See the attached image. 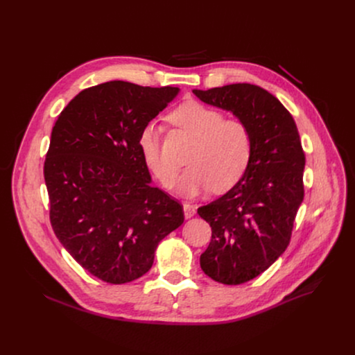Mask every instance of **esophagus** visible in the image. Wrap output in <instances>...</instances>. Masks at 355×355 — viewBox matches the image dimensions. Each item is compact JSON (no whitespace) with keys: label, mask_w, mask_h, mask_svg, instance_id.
<instances>
[{"label":"esophagus","mask_w":355,"mask_h":355,"mask_svg":"<svg viewBox=\"0 0 355 355\" xmlns=\"http://www.w3.org/2000/svg\"><path fill=\"white\" fill-rule=\"evenodd\" d=\"M182 207H184V216H185V219H189V218H192L195 215V208L191 204H188V202H184Z\"/></svg>","instance_id":"esophagus-1"}]
</instances>
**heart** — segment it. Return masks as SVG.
I'll list each match as a JSON object with an SVG mask.
<instances>
[{
    "label": "heart",
    "mask_w": 355,
    "mask_h": 355,
    "mask_svg": "<svg viewBox=\"0 0 355 355\" xmlns=\"http://www.w3.org/2000/svg\"><path fill=\"white\" fill-rule=\"evenodd\" d=\"M170 121L195 139L187 159L189 168L177 182L180 192L196 195L211 187L215 192H223L241 178L251 155L250 132L243 122L223 119L222 112L196 101H188L175 108ZM139 147L147 167L163 185L170 187L177 170L162 159L155 123L143 126Z\"/></svg>",
    "instance_id": "1"
}]
</instances>
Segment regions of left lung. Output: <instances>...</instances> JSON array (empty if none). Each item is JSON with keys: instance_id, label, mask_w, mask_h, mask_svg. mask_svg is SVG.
Segmentation results:
<instances>
[{"instance_id": "1", "label": "left lung", "mask_w": 355, "mask_h": 355, "mask_svg": "<svg viewBox=\"0 0 355 355\" xmlns=\"http://www.w3.org/2000/svg\"><path fill=\"white\" fill-rule=\"evenodd\" d=\"M192 92L202 103L232 112L250 132L243 177L198 208L212 227L200 268L216 282L244 284L271 267L289 244L303 200L305 153L292 115L264 88L239 83Z\"/></svg>"}]
</instances>
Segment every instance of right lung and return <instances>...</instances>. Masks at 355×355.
<instances>
[{"mask_svg":"<svg viewBox=\"0 0 355 355\" xmlns=\"http://www.w3.org/2000/svg\"><path fill=\"white\" fill-rule=\"evenodd\" d=\"M180 92L108 81L83 89L59 115L44 160L50 223L70 256L110 284L144 275L182 205L151 187L139 135Z\"/></svg>","mask_w":355,"mask_h":355,"instance_id":"1","label":"right lung"}]
</instances>
